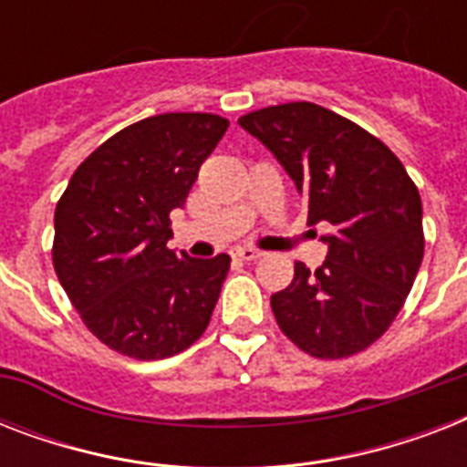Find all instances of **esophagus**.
<instances>
[{
    "mask_svg": "<svg viewBox=\"0 0 467 467\" xmlns=\"http://www.w3.org/2000/svg\"><path fill=\"white\" fill-rule=\"evenodd\" d=\"M234 256H240V259H244V262H254V259L262 256V252L254 247H237L234 249Z\"/></svg>",
    "mask_w": 467,
    "mask_h": 467,
    "instance_id": "1",
    "label": "esophagus"
}]
</instances>
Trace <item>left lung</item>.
Here are the masks:
<instances>
[{
	"label": "left lung",
	"instance_id": "obj_1",
	"mask_svg": "<svg viewBox=\"0 0 467 467\" xmlns=\"http://www.w3.org/2000/svg\"><path fill=\"white\" fill-rule=\"evenodd\" d=\"M307 203V223L332 225L317 271L296 262L291 285L271 296L278 327L317 358L370 347L398 317L424 256L421 198L383 142L310 101L242 116Z\"/></svg>",
	"mask_w": 467,
	"mask_h": 467
}]
</instances>
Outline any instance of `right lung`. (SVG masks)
<instances>
[{
	"mask_svg": "<svg viewBox=\"0 0 467 467\" xmlns=\"http://www.w3.org/2000/svg\"><path fill=\"white\" fill-rule=\"evenodd\" d=\"M213 113L138 120L77 167L55 208L53 264L91 334L119 354L157 361L205 332L230 256L167 249L169 213L225 135Z\"/></svg>",
	"mask_w": 467,
	"mask_h": 467,
	"instance_id": "1",
	"label": "right lung"
}]
</instances>
